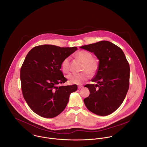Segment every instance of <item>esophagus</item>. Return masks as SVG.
Wrapping results in <instances>:
<instances>
[{
  "mask_svg": "<svg viewBox=\"0 0 147 147\" xmlns=\"http://www.w3.org/2000/svg\"><path fill=\"white\" fill-rule=\"evenodd\" d=\"M78 87V89H82V88H83V86H82V85H79Z\"/></svg>",
  "mask_w": 147,
  "mask_h": 147,
  "instance_id": "1",
  "label": "esophagus"
}]
</instances>
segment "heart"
I'll use <instances>...</instances> for the list:
<instances>
[{"label": "heart", "instance_id": "b5f03b06", "mask_svg": "<svg viewBox=\"0 0 147 147\" xmlns=\"http://www.w3.org/2000/svg\"><path fill=\"white\" fill-rule=\"evenodd\" d=\"M75 56L83 63L82 71L83 72L79 74H71L67 78L70 84H82L89 77V74L93 75L96 73L98 68V64L93 59V55L86 51L82 50L78 52ZM62 70L67 74L70 69V58L67 57L63 59L61 63Z\"/></svg>", "mask_w": 147, "mask_h": 147}]
</instances>
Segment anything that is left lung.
<instances>
[{
	"instance_id": "left-lung-1",
	"label": "left lung",
	"mask_w": 147,
	"mask_h": 147,
	"mask_svg": "<svg viewBox=\"0 0 147 147\" xmlns=\"http://www.w3.org/2000/svg\"><path fill=\"white\" fill-rule=\"evenodd\" d=\"M93 53L99 59L98 70L92 79L97 84H86L89 96L84 98L87 109L98 115L115 111L124 101L129 85V65L122 50L102 41L80 47Z\"/></svg>"
}]
</instances>
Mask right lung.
<instances>
[{"instance_id":"right-lung-1","label":"right lung","mask_w":147,"mask_h":147,"mask_svg":"<svg viewBox=\"0 0 147 147\" xmlns=\"http://www.w3.org/2000/svg\"><path fill=\"white\" fill-rule=\"evenodd\" d=\"M77 49L43 45L26 55L20 69L21 90L27 104L38 115L57 117L66 107L70 94L77 90L76 84L58 86L67 81L60 70L63 59Z\"/></svg>"}]
</instances>
